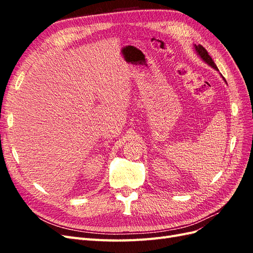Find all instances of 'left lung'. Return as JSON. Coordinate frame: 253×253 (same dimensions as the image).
<instances>
[{"label":"left lung","instance_id":"obj_1","mask_svg":"<svg viewBox=\"0 0 253 253\" xmlns=\"http://www.w3.org/2000/svg\"><path fill=\"white\" fill-rule=\"evenodd\" d=\"M194 49H195V51H196V53L198 56L201 57V59L204 61V62H206L207 64L208 65H210L211 67H213L214 70L215 71H217V72H219L218 71V68H217V66H216V64L214 63V61L212 60V58L209 56V53H208V51H207L206 49H205V47H203L201 44H198V45H194ZM221 76V75H220ZM221 78L224 79V81L226 82V80H225V78L223 77V76H221ZM227 83V82H226Z\"/></svg>","mask_w":253,"mask_h":253}]
</instances>
